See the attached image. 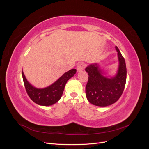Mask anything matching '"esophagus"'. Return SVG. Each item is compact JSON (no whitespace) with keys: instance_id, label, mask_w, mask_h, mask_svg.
Instances as JSON below:
<instances>
[{"instance_id":"esophagus-1","label":"esophagus","mask_w":149,"mask_h":149,"mask_svg":"<svg viewBox=\"0 0 149 149\" xmlns=\"http://www.w3.org/2000/svg\"><path fill=\"white\" fill-rule=\"evenodd\" d=\"M84 67H85V64L84 63H79L77 66V68H77L78 72H80V71H83L84 68Z\"/></svg>"}]
</instances>
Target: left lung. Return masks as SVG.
I'll list each match as a JSON object with an SVG mask.
<instances>
[{"label": "left lung", "instance_id": "8db88e82", "mask_svg": "<svg viewBox=\"0 0 149 149\" xmlns=\"http://www.w3.org/2000/svg\"><path fill=\"white\" fill-rule=\"evenodd\" d=\"M119 68L118 73L109 78L103 75V72L97 63L91 64L86 68L88 73V81L86 86V96L88 101L97 106L105 107L118 101L125 88L127 76L125 62L118 47Z\"/></svg>", "mask_w": 149, "mask_h": 149}]
</instances>
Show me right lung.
Masks as SVG:
<instances>
[{"label": "right lung", "mask_w": 149, "mask_h": 149, "mask_svg": "<svg viewBox=\"0 0 149 149\" xmlns=\"http://www.w3.org/2000/svg\"><path fill=\"white\" fill-rule=\"evenodd\" d=\"M76 73V69L70 70L63 74L56 81L42 89L33 86L26 79L23 71L22 77L26 91L31 100L38 105L47 106L54 104L60 100L67 81Z\"/></svg>", "instance_id": "1"}]
</instances>
